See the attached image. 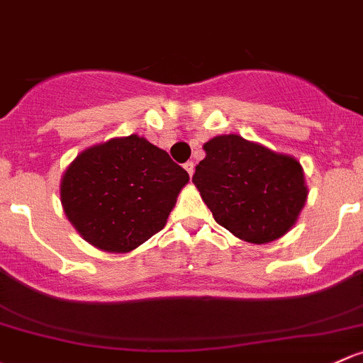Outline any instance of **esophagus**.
Wrapping results in <instances>:
<instances>
[{
    "label": "esophagus",
    "mask_w": 363,
    "mask_h": 363,
    "mask_svg": "<svg viewBox=\"0 0 363 363\" xmlns=\"http://www.w3.org/2000/svg\"><path fill=\"white\" fill-rule=\"evenodd\" d=\"M184 169H186V172H188V174H189V177H191L193 172H194V163H193V162H186V163H184Z\"/></svg>",
    "instance_id": "34e87169"
}]
</instances>
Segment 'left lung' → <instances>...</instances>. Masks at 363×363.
Masks as SVG:
<instances>
[{
    "label": "left lung",
    "instance_id": "8db88e82",
    "mask_svg": "<svg viewBox=\"0 0 363 363\" xmlns=\"http://www.w3.org/2000/svg\"><path fill=\"white\" fill-rule=\"evenodd\" d=\"M194 186L217 224L249 243H269L296 224L308 198L301 163L230 133L203 144Z\"/></svg>",
    "mask_w": 363,
    "mask_h": 363
}]
</instances>
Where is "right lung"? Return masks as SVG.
<instances>
[{"instance_id": "obj_1", "label": "right lung", "mask_w": 363, "mask_h": 363, "mask_svg": "<svg viewBox=\"0 0 363 363\" xmlns=\"http://www.w3.org/2000/svg\"><path fill=\"white\" fill-rule=\"evenodd\" d=\"M189 175L144 137H118L79 152L64 172L60 201L83 240L130 252L167 224Z\"/></svg>"}]
</instances>
